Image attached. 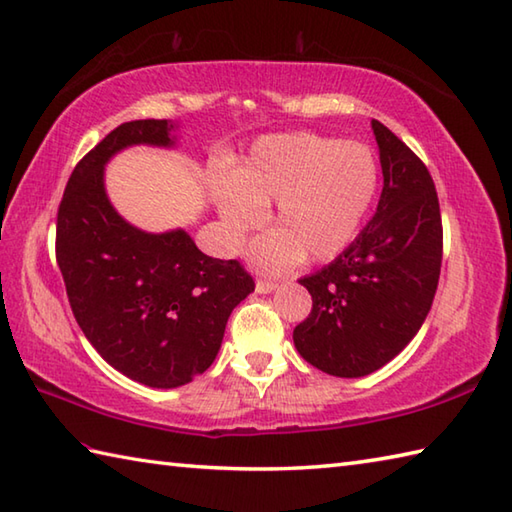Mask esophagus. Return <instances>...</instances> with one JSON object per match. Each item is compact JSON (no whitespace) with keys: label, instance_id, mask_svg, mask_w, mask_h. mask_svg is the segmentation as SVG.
<instances>
[{"label":"esophagus","instance_id":"esophagus-1","mask_svg":"<svg viewBox=\"0 0 512 512\" xmlns=\"http://www.w3.org/2000/svg\"><path fill=\"white\" fill-rule=\"evenodd\" d=\"M275 288H277V284H275V282H268V279H257V284H255V293H259V295H268V293H273Z\"/></svg>","mask_w":512,"mask_h":512}]
</instances>
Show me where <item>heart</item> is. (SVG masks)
Instances as JSON below:
<instances>
[{
    "label": "heart",
    "mask_w": 512,
    "mask_h": 512,
    "mask_svg": "<svg viewBox=\"0 0 512 512\" xmlns=\"http://www.w3.org/2000/svg\"><path fill=\"white\" fill-rule=\"evenodd\" d=\"M379 168L364 144L313 133L266 135L228 168L210 175V197L228 248L264 222L275 202L270 233L250 244L253 264L270 270L306 259L330 262L353 244L375 202Z\"/></svg>",
    "instance_id": "1"
}]
</instances>
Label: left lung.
Wrapping results in <instances>:
<instances>
[{
	"label": "left lung",
	"mask_w": 512,
	"mask_h": 512,
	"mask_svg": "<svg viewBox=\"0 0 512 512\" xmlns=\"http://www.w3.org/2000/svg\"><path fill=\"white\" fill-rule=\"evenodd\" d=\"M384 188L373 219L335 262L299 279L313 310L293 330L297 353L335 377H364L410 344L433 306L442 215L428 168L395 133L370 122Z\"/></svg>",
	"instance_id": "8db88e82"
}]
</instances>
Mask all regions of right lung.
<instances>
[{
    "label": "right lung",
    "mask_w": 512,
    "mask_h": 512,
    "mask_svg": "<svg viewBox=\"0 0 512 512\" xmlns=\"http://www.w3.org/2000/svg\"><path fill=\"white\" fill-rule=\"evenodd\" d=\"M179 124L117 126L70 175L57 264L79 328L119 373L150 388L193 382L215 362L233 308L255 284L235 259L204 255L184 228L148 233L110 204L106 164L130 146H177Z\"/></svg>",
    "instance_id": "right-lung-1"
}]
</instances>
